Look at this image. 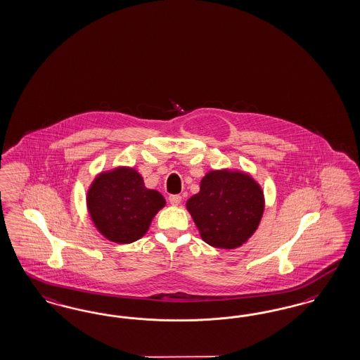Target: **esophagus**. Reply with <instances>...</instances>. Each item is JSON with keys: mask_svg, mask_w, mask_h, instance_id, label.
Wrapping results in <instances>:
<instances>
[{"mask_svg": "<svg viewBox=\"0 0 360 360\" xmlns=\"http://www.w3.org/2000/svg\"><path fill=\"white\" fill-rule=\"evenodd\" d=\"M181 200H182V197H181V195H178V194H175V195H170V197H169V202H170L173 206H178V205L181 203Z\"/></svg>", "mask_w": 360, "mask_h": 360, "instance_id": "esophagus-1", "label": "esophagus"}]
</instances>
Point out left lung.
I'll use <instances>...</instances> for the list:
<instances>
[{
	"instance_id": "obj_1",
	"label": "left lung",
	"mask_w": 360,
	"mask_h": 360,
	"mask_svg": "<svg viewBox=\"0 0 360 360\" xmlns=\"http://www.w3.org/2000/svg\"><path fill=\"white\" fill-rule=\"evenodd\" d=\"M187 210L200 238L212 248H239L261 224L264 195L259 184L238 170H212L200 181Z\"/></svg>"
}]
</instances>
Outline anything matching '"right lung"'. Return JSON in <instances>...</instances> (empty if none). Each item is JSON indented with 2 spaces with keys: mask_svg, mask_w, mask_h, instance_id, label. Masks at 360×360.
<instances>
[{
  "mask_svg": "<svg viewBox=\"0 0 360 360\" xmlns=\"http://www.w3.org/2000/svg\"><path fill=\"white\" fill-rule=\"evenodd\" d=\"M87 210L94 226L114 243H131L146 234L166 205L157 190L146 188L133 167H115L96 176L87 191Z\"/></svg>",
  "mask_w": 360,
  "mask_h": 360,
  "instance_id": "right-lung-1",
  "label": "right lung"
}]
</instances>
